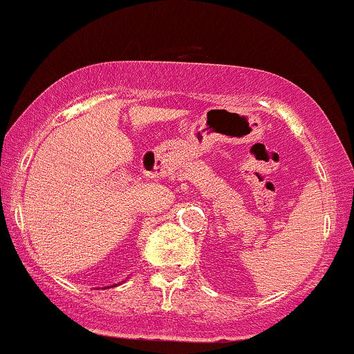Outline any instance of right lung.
I'll return each mask as SVG.
<instances>
[{
	"label": "right lung",
	"instance_id": "right-lung-1",
	"mask_svg": "<svg viewBox=\"0 0 354 354\" xmlns=\"http://www.w3.org/2000/svg\"><path fill=\"white\" fill-rule=\"evenodd\" d=\"M114 286H118V284H114Z\"/></svg>",
	"mask_w": 354,
	"mask_h": 354
}]
</instances>
